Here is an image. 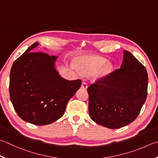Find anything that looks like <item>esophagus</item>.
I'll use <instances>...</instances> for the list:
<instances>
[{
  "mask_svg": "<svg viewBox=\"0 0 158 158\" xmlns=\"http://www.w3.org/2000/svg\"><path fill=\"white\" fill-rule=\"evenodd\" d=\"M81 88L83 89H85H85H87V88H88V84L85 82H82Z\"/></svg>",
  "mask_w": 158,
  "mask_h": 158,
  "instance_id": "esophagus-1",
  "label": "esophagus"
}]
</instances>
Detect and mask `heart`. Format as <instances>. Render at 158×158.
I'll return each instance as SVG.
<instances>
[{"instance_id": "heart-1", "label": "heart", "mask_w": 158, "mask_h": 158, "mask_svg": "<svg viewBox=\"0 0 158 158\" xmlns=\"http://www.w3.org/2000/svg\"><path fill=\"white\" fill-rule=\"evenodd\" d=\"M107 60L98 56H83L76 62V66L82 74L90 75L97 73V76L102 77L108 75L113 70L111 64H106Z\"/></svg>"}]
</instances>
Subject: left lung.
Returning a JSON list of instances; mask_svg holds the SVG:
<instances>
[{"label":"left lung","mask_w":158,"mask_h":158,"mask_svg":"<svg viewBox=\"0 0 158 158\" xmlns=\"http://www.w3.org/2000/svg\"><path fill=\"white\" fill-rule=\"evenodd\" d=\"M119 69L88 88L89 114L94 122L115 129L133 122L147 99L148 74L128 51Z\"/></svg>","instance_id":"1"}]
</instances>
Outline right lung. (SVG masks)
<instances>
[{
    "label": "right lung",
    "instance_id": "right-lung-1",
    "mask_svg": "<svg viewBox=\"0 0 158 158\" xmlns=\"http://www.w3.org/2000/svg\"><path fill=\"white\" fill-rule=\"evenodd\" d=\"M39 45L37 42L31 45L14 62L10 95L14 110L23 120L44 126L63 116L81 81H68L60 76L55 68L58 56L34 52Z\"/></svg>",
    "mask_w": 158,
    "mask_h": 158
}]
</instances>
